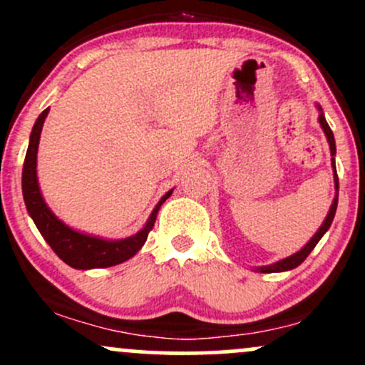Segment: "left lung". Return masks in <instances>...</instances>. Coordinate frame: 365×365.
Returning a JSON list of instances; mask_svg holds the SVG:
<instances>
[{
  "mask_svg": "<svg viewBox=\"0 0 365 365\" xmlns=\"http://www.w3.org/2000/svg\"><path fill=\"white\" fill-rule=\"evenodd\" d=\"M318 110H320V115H318V122H320L322 129H324L325 136H327V141H329V147H331V163H332V170H334V185H336V197L334 201H332L331 205V210H329L327 217H325L324 224L320 225V229H318L317 234L312 237V240L308 241V243L304 245V248H301L299 252H295L294 255L290 257H285V259L278 260V262L271 264V266H262V267H257L255 271H259V273H283V271H290L294 269V267L301 266L302 262H304L306 257L312 253V250L314 247H317L318 241L322 240V236H324L325 232L329 231V227H331L332 220H334V215H336V208H337V194H339V180H337V173H336V160H334V155H336V141H334V134H332L331 128H329L327 120H325V115L322 112V106L317 105Z\"/></svg>",
  "mask_w": 365,
  "mask_h": 365,
  "instance_id": "8db88e82",
  "label": "left lung"
}]
</instances>
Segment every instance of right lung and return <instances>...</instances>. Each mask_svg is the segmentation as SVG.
I'll return each instance as SVG.
<instances>
[{
	"label": "right lung",
	"mask_w": 365,
	"mask_h": 365,
	"mask_svg": "<svg viewBox=\"0 0 365 365\" xmlns=\"http://www.w3.org/2000/svg\"><path fill=\"white\" fill-rule=\"evenodd\" d=\"M48 110L51 108L43 110L40 117L36 118V122H34L33 131H31L29 136V147L28 152H26L24 168H22V195H24L28 213L33 218L38 231L43 236V240L51 245L57 257L63 259L68 266L75 267V269H98V267H110L125 262L133 255H136L138 250L145 245L148 232L152 231L153 224H155L159 208L170 197L173 190L160 197V201L157 202L152 215L148 217L145 227L134 236L125 237V240H103V237H96L68 227L48 208L47 202L43 201V195L40 192V185H38L36 153L41 128H43Z\"/></svg>",
	"instance_id": "obj_1"
}]
</instances>
